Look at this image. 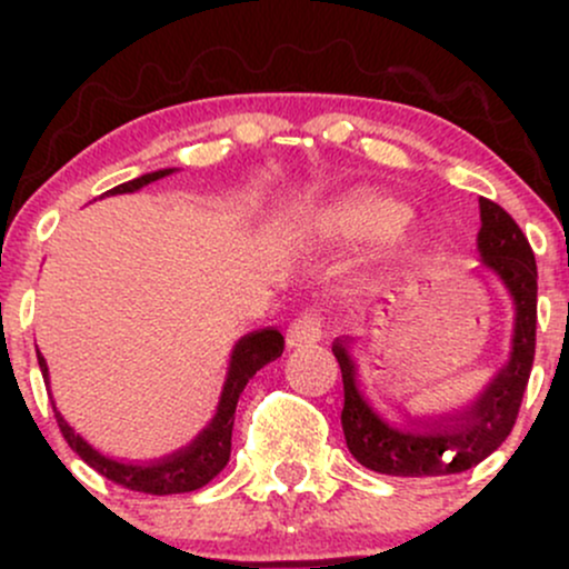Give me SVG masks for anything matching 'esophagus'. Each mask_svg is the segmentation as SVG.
<instances>
[{
    "label": "esophagus",
    "mask_w": 569,
    "mask_h": 569,
    "mask_svg": "<svg viewBox=\"0 0 569 569\" xmlns=\"http://www.w3.org/2000/svg\"><path fill=\"white\" fill-rule=\"evenodd\" d=\"M323 337V323L321 316L316 310H302L286 329V342L289 348H307V345L321 342Z\"/></svg>",
    "instance_id": "34e87169"
}]
</instances>
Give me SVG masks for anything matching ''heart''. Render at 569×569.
Returning <instances> with one entry per match:
<instances>
[{"label":"heart","instance_id":"heart-1","mask_svg":"<svg viewBox=\"0 0 569 569\" xmlns=\"http://www.w3.org/2000/svg\"><path fill=\"white\" fill-rule=\"evenodd\" d=\"M401 202L371 192H352L326 206H316L299 219L305 240H352L361 234L388 230L401 221Z\"/></svg>","mask_w":569,"mask_h":569}]
</instances>
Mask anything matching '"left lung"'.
I'll return each mask as SVG.
<instances>
[{
  "label": "left lung",
  "instance_id": "obj_1",
  "mask_svg": "<svg viewBox=\"0 0 569 569\" xmlns=\"http://www.w3.org/2000/svg\"><path fill=\"white\" fill-rule=\"evenodd\" d=\"M481 230L476 238L481 267L498 276L513 302V335L508 361L495 371L479 396L447 415L390 422L358 382L352 337L331 345L342 369V430L350 455L363 468L388 476H447L479 466L511 433L535 358L538 323V264L525 232L498 202L479 198Z\"/></svg>",
  "mask_w": 569,
  "mask_h": 569
}]
</instances>
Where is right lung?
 <instances>
[{"mask_svg": "<svg viewBox=\"0 0 569 569\" xmlns=\"http://www.w3.org/2000/svg\"><path fill=\"white\" fill-rule=\"evenodd\" d=\"M176 168H162V171L143 173L139 179L126 181V184L109 189L107 194H126L136 192V189L152 184V181L162 179V176H171ZM283 352V335L272 326L267 329L251 331V335L240 337L234 342L230 367H227V380L221 388L219 407L213 420L194 436L187 447L176 449V452L158 457V460L149 462H128V460H114V457L98 452L93 443H88L77 433L74 428L63 420L61 411H53L58 428H61L63 439L69 441V447L88 462L90 468H96L98 473L107 476L114 485L133 489V492H147V495H181V492H194V489L206 487L213 476L224 471V466L230 462V449H232V426H234V407H238V398L243 393V388L257 375L259 369L267 367L270 361H276ZM39 369H42L44 385L50 388V375H48V361H44L42 352L37 350Z\"/></svg>", "mask_w": 569, "mask_h": 569, "instance_id": "add662e5", "label": "right lung"}]
</instances>
